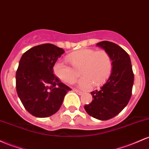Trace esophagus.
<instances>
[{
	"mask_svg": "<svg viewBox=\"0 0 149 149\" xmlns=\"http://www.w3.org/2000/svg\"><path fill=\"white\" fill-rule=\"evenodd\" d=\"M73 91H74L75 92L77 93L78 95H82V94H83V92H82V91H78V90H77V89H73Z\"/></svg>",
	"mask_w": 149,
	"mask_h": 149,
	"instance_id": "34e87169",
	"label": "esophagus"
}]
</instances>
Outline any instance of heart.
<instances>
[{"mask_svg":"<svg viewBox=\"0 0 149 149\" xmlns=\"http://www.w3.org/2000/svg\"><path fill=\"white\" fill-rule=\"evenodd\" d=\"M66 60L73 68L58 61L54 64V73L63 82L73 83L77 78L74 70L79 69L81 78L77 81V86L83 89L90 88L92 84L96 87L103 83L112 70V58L105 50L83 49L67 55Z\"/></svg>","mask_w":149,"mask_h":149,"instance_id":"1","label":"heart"}]
</instances>
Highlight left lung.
Listing matches in <instances>:
<instances>
[{
    "label": "left lung",
    "instance_id": "left-lung-1",
    "mask_svg": "<svg viewBox=\"0 0 149 149\" xmlns=\"http://www.w3.org/2000/svg\"><path fill=\"white\" fill-rule=\"evenodd\" d=\"M97 46L110 55L112 71L103 86L91 93L93 100L84 108L91 117L107 120L117 115L128 104L134 76L130 57L122 47L108 41L99 42Z\"/></svg>",
    "mask_w": 149,
    "mask_h": 149
}]
</instances>
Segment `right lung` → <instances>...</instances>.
I'll list each match as a JSON object with an SVG mask.
<instances>
[{"label": "right lung", "instance_id": "right-lung-1", "mask_svg": "<svg viewBox=\"0 0 149 149\" xmlns=\"http://www.w3.org/2000/svg\"><path fill=\"white\" fill-rule=\"evenodd\" d=\"M64 53L52 44H43L24 52L16 71V90L26 110L37 117H48L61 107L71 89L53 74V66Z\"/></svg>", "mask_w": 149, "mask_h": 149}]
</instances>
